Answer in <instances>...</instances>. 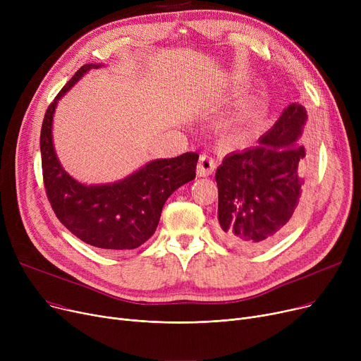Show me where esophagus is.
Masks as SVG:
<instances>
[{
    "mask_svg": "<svg viewBox=\"0 0 361 361\" xmlns=\"http://www.w3.org/2000/svg\"><path fill=\"white\" fill-rule=\"evenodd\" d=\"M216 168V162L209 158L207 155H202L199 162H197V176L199 177H207L211 176Z\"/></svg>",
    "mask_w": 361,
    "mask_h": 361,
    "instance_id": "34e87169",
    "label": "esophagus"
}]
</instances>
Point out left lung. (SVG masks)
I'll return each instance as SVG.
<instances>
[{
	"label": "left lung",
	"mask_w": 361,
	"mask_h": 361,
	"mask_svg": "<svg viewBox=\"0 0 361 361\" xmlns=\"http://www.w3.org/2000/svg\"><path fill=\"white\" fill-rule=\"evenodd\" d=\"M306 108L294 102L259 137L256 146L231 152L218 166V235L231 247H269L295 222L306 188L309 161L300 139Z\"/></svg>",
	"instance_id": "obj_1"
}]
</instances>
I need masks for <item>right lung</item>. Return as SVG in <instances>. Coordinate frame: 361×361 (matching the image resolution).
<instances>
[{
	"instance_id": "right-lung-1",
	"label": "right lung",
	"mask_w": 361,
	"mask_h": 361,
	"mask_svg": "<svg viewBox=\"0 0 361 361\" xmlns=\"http://www.w3.org/2000/svg\"><path fill=\"white\" fill-rule=\"evenodd\" d=\"M104 64H85L48 106L41 130L42 173L47 196L66 228L104 252L137 249L154 235L166 199L196 178L195 152L146 162L130 176L106 184H85L71 177L55 154L52 121L64 94L86 73Z\"/></svg>"
}]
</instances>
